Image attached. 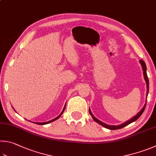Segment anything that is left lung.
Segmentation results:
<instances>
[{
  "label": "left lung",
  "mask_w": 156,
  "mask_h": 156,
  "mask_svg": "<svg viewBox=\"0 0 156 156\" xmlns=\"http://www.w3.org/2000/svg\"><path fill=\"white\" fill-rule=\"evenodd\" d=\"M140 64H141V66H142L143 70L144 78H145V80L146 83H147V95H148V93H149V79H148V77H147V67H146L145 63V62H144L143 60H140ZM146 102H147V101H146ZM146 104H147V103L145 104V106H144V107L143 108V109L141 110L139 112H138L136 115L134 116V117H133V118H132L131 119H129V121H126V123H123V124H121V125H119V126H110V125H107V124L104 123H103V122H101V121H100V120H98V119H96V118L94 117V116L93 115L91 112H90V109L89 110V111L90 115H91L92 118L93 119V120H94V121H95V122H97L98 123L100 124L101 126H104V127H106V128H107V129H118L123 128V127H124L125 126H127V125H129V124H130V123H132V122H134V121H136V120L138 119L140 117L141 115H142L143 113L144 110H145V109Z\"/></svg>",
  "instance_id": "8db88e82"
}]
</instances>
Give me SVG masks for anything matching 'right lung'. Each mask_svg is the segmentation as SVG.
Wrapping results in <instances>:
<instances>
[{
    "label": "right lung",
    "mask_w": 156,
    "mask_h": 156,
    "mask_svg": "<svg viewBox=\"0 0 156 156\" xmlns=\"http://www.w3.org/2000/svg\"><path fill=\"white\" fill-rule=\"evenodd\" d=\"M65 108H66V105H65V107H64V108H63V111L61 112V113L60 115H59L57 117H56L55 119H52V120H51V121H47V122H44V123H35L36 124H38V125H45V124H48V123H51V122H52V121H55V120H56V119H58L61 117V115L63 114V111H64V110H65Z\"/></svg>",
    "instance_id": "1"
}]
</instances>
